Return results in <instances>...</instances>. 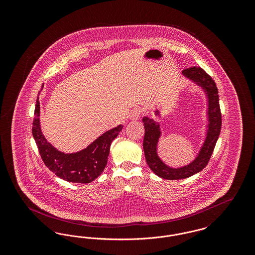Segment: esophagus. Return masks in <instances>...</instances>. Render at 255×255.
<instances>
[{
    "label": "esophagus",
    "instance_id": "esophagus-1",
    "mask_svg": "<svg viewBox=\"0 0 255 255\" xmlns=\"http://www.w3.org/2000/svg\"><path fill=\"white\" fill-rule=\"evenodd\" d=\"M140 115H141V110L139 108H135L130 113V120L138 121L140 119Z\"/></svg>",
    "mask_w": 255,
    "mask_h": 255
}]
</instances>
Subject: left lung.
Listing matches in <instances>:
<instances>
[{
  "instance_id": "8db88e82",
  "label": "left lung",
  "mask_w": 255,
  "mask_h": 255,
  "mask_svg": "<svg viewBox=\"0 0 255 255\" xmlns=\"http://www.w3.org/2000/svg\"><path fill=\"white\" fill-rule=\"evenodd\" d=\"M182 74L203 87L208 98V131L205 144L202 147L199 156L190 164L182 168H171L165 165L157 154V144L160 135L159 125L153 120L144 117L142 122L145 128L143 139V150L146 162L150 169L158 177L165 180H182L188 178L206 167L213 153L214 147L218 140L222 127V114L219 104L218 89L211 76L200 67L184 69Z\"/></svg>"
}]
</instances>
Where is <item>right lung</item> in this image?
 Instances as JSON below:
<instances>
[{"label": "right lung", "mask_w": 255, "mask_h": 255, "mask_svg": "<svg viewBox=\"0 0 255 255\" xmlns=\"http://www.w3.org/2000/svg\"><path fill=\"white\" fill-rule=\"evenodd\" d=\"M38 99L34 110L32 134L40 156L46 166L57 177L67 182L89 183L96 180L105 168L111 143L122 131L123 126L119 125L107 131L80 152L64 154L50 145L41 132L39 122L40 105Z\"/></svg>", "instance_id": "right-lung-1"}]
</instances>
